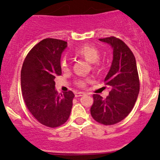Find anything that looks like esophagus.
Wrapping results in <instances>:
<instances>
[{
    "mask_svg": "<svg viewBox=\"0 0 160 160\" xmlns=\"http://www.w3.org/2000/svg\"><path fill=\"white\" fill-rule=\"evenodd\" d=\"M85 93H83V92H78V93H75V96L77 97V98H79V97H81V96H83Z\"/></svg>",
    "mask_w": 160,
    "mask_h": 160,
    "instance_id": "1",
    "label": "esophagus"
}]
</instances>
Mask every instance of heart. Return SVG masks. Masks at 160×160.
I'll return each instance as SVG.
<instances>
[{
	"mask_svg": "<svg viewBox=\"0 0 160 160\" xmlns=\"http://www.w3.org/2000/svg\"><path fill=\"white\" fill-rule=\"evenodd\" d=\"M74 55L78 56V57L82 58L89 63L93 64V67L94 69L98 68L101 66V62H99L100 52L97 48L93 47V46H88V45L81 46L79 49L75 50ZM61 68L63 71H67L68 70V62L66 59H62L61 61ZM77 84L80 87H84L85 81L83 80H80L77 81Z\"/></svg>",
	"mask_w": 160,
	"mask_h": 160,
	"instance_id": "1",
	"label": "heart"
}]
</instances>
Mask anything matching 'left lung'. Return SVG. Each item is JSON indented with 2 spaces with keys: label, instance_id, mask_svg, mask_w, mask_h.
<instances>
[{
  "label": "left lung",
  "instance_id": "8db88e82",
  "mask_svg": "<svg viewBox=\"0 0 160 160\" xmlns=\"http://www.w3.org/2000/svg\"><path fill=\"white\" fill-rule=\"evenodd\" d=\"M113 49L112 62L104 81L110 92L106 99L93 94L92 117L99 123L114 125L132 111L139 93V79L133 53L123 41L115 37L100 38Z\"/></svg>",
  "mask_w": 160,
  "mask_h": 160
}]
</instances>
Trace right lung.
I'll return each mask as SVG.
<instances>
[{"instance_id": "add662e5", "label": "right lung", "mask_w": 160, "mask_h": 160, "mask_svg": "<svg viewBox=\"0 0 160 160\" xmlns=\"http://www.w3.org/2000/svg\"><path fill=\"white\" fill-rule=\"evenodd\" d=\"M67 42L45 38L27 55L21 72L22 96L31 114L38 122L50 128L68 120L74 93L71 90L59 95L54 80L62 74L60 59Z\"/></svg>"}]
</instances>
